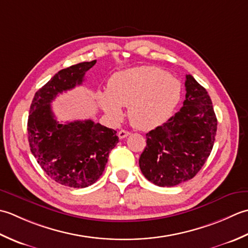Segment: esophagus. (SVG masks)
I'll return each mask as SVG.
<instances>
[{
    "label": "esophagus",
    "instance_id": "34e87169",
    "mask_svg": "<svg viewBox=\"0 0 248 248\" xmlns=\"http://www.w3.org/2000/svg\"><path fill=\"white\" fill-rule=\"evenodd\" d=\"M129 135H130L129 131H127V130H124V129L120 130L119 133H118V136H119V138H120V139H124V138H126V137H127V136H129Z\"/></svg>",
    "mask_w": 248,
    "mask_h": 248
}]
</instances>
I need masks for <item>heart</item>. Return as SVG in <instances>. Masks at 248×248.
Segmentation results:
<instances>
[{
    "mask_svg": "<svg viewBox=\"0 0 248 248\" xmlns=\"http://www.w3.org/2000/svg\"><path fill=\"white\" fill-rule=\"evenodd\" d=\"M181 95L179 79L159 67L139 66L111 76L107 92H99L97 102L113 120L122 117L121 106L128 107L131 125L141 130H151L170 119Z\"/></svg>",
    "mask_w": 248,
    "mask_h": 248,
    "instance_id": "obj_1",
    "label": "heart"
}]
</instances>
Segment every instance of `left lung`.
<instances>
[{
    "label": "left lung",
    "instance_id": "8db88e82",
    "mask_svg": "<svg viewBox=\"0 0 248 248\" xmlns=\"http://www.w3.org/2000/svg\"><path fill=\"white\" fill-rule=\"evenodd\" d=\"M183 107L145 135L141 172L155 185L171 187L193 179L213 149L217 119L206 90L186 75Z\"/></svg>",
    "mask_w": 248,
    "mask_h": 248
}]
</instances>
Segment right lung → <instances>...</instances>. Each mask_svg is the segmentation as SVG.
<instances>
[{
	"label": "right lung",
	"instance_id": "1",
	"mask_svg": "<svg viewBox=\"0 0 248 248\" xmlns=\"http://www.w3.org/2000/svg\"><path fill=\"white\" fill-rule=\"evenodd\" d=\"M96 63L82 62L60 70L35 93L28 120L31 152L53 181L68 187L84 188L99 179L109 153L119 137L112 128L92 120L62 124L52 112V100L80 85Z\"/></svg>",
	"mask_w": 248,
	"mask_h": 248
}]
</instances>
